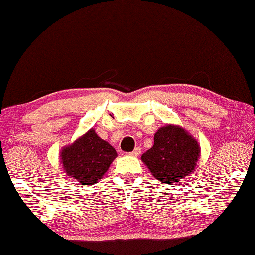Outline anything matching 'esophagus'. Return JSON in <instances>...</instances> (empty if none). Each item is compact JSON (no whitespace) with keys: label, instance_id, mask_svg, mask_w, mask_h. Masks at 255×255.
I'll return each mask as SVG.
<instances>
[{"label":"esophagus","instance_id":"esophagus-1","mask_svg":"<svg viewBox=\"0 0 255 255\" xmlns=\"http://www.w3.org/2000/svg\"><path fill=\"white\" fill-rule=\"evenodd\" d=\"M141 152H142V149L139 148V146H136V148L134 149V151L131 152V155L132 156H139V155H141Z\"/></svg>","mask_w":255,"mask_h":255}]
</instances>
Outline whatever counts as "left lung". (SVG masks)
Returning <instances> with one entry per match:
<instances>
[{
  "label": "left lung",
  "instance_id": "8db88e82",
  "mask_svg": "<svg viewBox=\"0 0 255 255\" xmlns=\"http://www.w3.org/2000/svg\"><path fill=\"white\" fill-rule=\"evenodd\" d=\"M200 156L199 143L179 126L166 125L153 137L151 149L142 155L157 180L175 184L195 170Z\"/></svg>",
  "mask_w": 255,
  "mask_h": 255
}]
</instances>
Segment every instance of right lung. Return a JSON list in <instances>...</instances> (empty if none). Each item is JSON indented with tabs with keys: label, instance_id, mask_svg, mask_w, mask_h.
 <instances>
[{
	"label": "right lung",
	"instance_id": "1",
	"mask_svg": "<svg viewBox=\"0 0 255 255\" xmlns=\"http://www.w3.org/2000/svg\"><path fill=\"white\" fill-rule=\"evenodd\" d=\"M116 157V149L103 141L93 129L61 151L66 173L82 185H92L102 179Z\"/></svg>",
	"mask_w": 255,
	"mask_h": 255
}]
</instances>
